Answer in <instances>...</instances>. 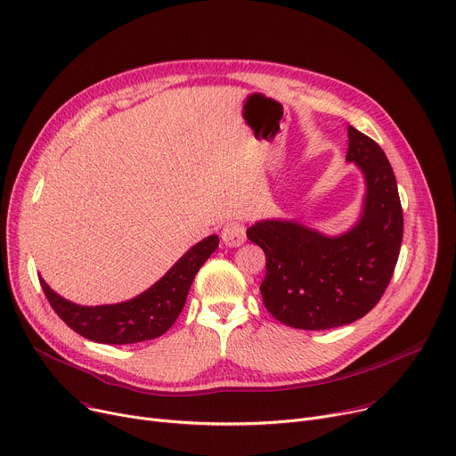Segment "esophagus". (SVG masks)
<instances>
[{"mask_svg": "<svg viewBox=\"0 0 456 456\" xmlns=\"http://www.w3.org/2000/svg\"><path fill=\"white\" fill-rule=\"evenodd\" d=\"M221 239L223 243L230 248L240 247L245 243L247 239V232H245V224L239 223V221H230L228 224H224L223 232H221Z\"/></svg>", "mask_w": 456, "mask_h": 456, "instance_id": "obj_1", "label": "esophagus"}]
</instances>
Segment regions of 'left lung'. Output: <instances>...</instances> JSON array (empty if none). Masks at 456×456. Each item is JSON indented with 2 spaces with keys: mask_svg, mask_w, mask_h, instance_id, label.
Here are the masks:
<instances>
[{
  "mask_svg": "<svg viewBox=\"0 0 456 456\" xmlns=\"http://www.w3.org/2000/svg\"><path fill=\"white\" fill-rule=\"evenodd\" d=\"M346 162L364 178L359 219L330 235L297 219H263L247 237L263 248L266 274L263 304L280 322L297 330H331L352 324L376 307L394 274L403 211L383 149L347 126Z\"/></svg>",
  "mask_w": 456,
  "mask_h": 456,
  "instance_id": "left-lung-1",
  "label": "left lung"
}]
</instances>
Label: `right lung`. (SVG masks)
I'll return each mask as SVG.
<instances>
[{"mask_svg": "<svg viewBox=\"0 0 456 456\" xmlns=\"http://www.w3.org/2000/svg\"><path fill=\"white\" fill-rule=\"evenodd\" d=\"M217 247L219 235L199 240L154 285L119 304L78 305L38 278L47 302L73 331L101 344H134L164 335L176 322L195 274Z\"/></svg>", "mask_w": 456, "mask_h": 456, "instance_id": "obj_1", "label": "right lung"}]
</instances>
